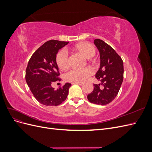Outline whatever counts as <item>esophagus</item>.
Segmentation results:
<instances>
[{
	"mask_svg": "<svg viewBox=\"0 0 152 152\" xmlns=\"http://www.w3.org/2000/svg\"><path fill=\"white\" fill-rule=\"evenodd\" d=\"M79 84L80 86H82L84 84V82H72V84Z\"/></svg>",
	"mask_w": 152,
	"mask_h": 152,
	"instance_id": "obj_1",
	"label": "esophagus"
}]
</instances>
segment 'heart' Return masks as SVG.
I'll return each mask as SVG.
<instances>
[{
  "label": "heart",
  "mask_w": 152,
  "mask_h": 152,
  "mask_svg": "<svg viewBox=\"0 0 152 152\" xmlns=\"http://www.w3.org/2000/svg\"><path fill=\"white\" fill-rule=\"evenodd\" d=\"M74 49L80 53L86 58L89 59L93 57L96 53V49L89 42H81L77 44ZM56 62L58 66L61 70H66L69 66L68 55L64 50H61L57 53ZM94 71L89 67L83 69H72L66 73L65 79L67 81L82 82L86 80L88 77L93 74Z\"/></svg>",
  "instance_id": "obj_1"
}]
</instances>
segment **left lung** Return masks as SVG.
Returning a JSON list of instances; mask_svg holds the SVG:
<instances>
[{
    "label": "left lung",
    "instance_id": "left-lung-1",
    "mask_svg": "<svg viewBox=\"0 0 152 152\" xmlns=\"http://www.w3.org/2000/svg\"><path fill=\"white\" fill-rule=\"evenodd\" d=\"M94 43L100 55V66L96 73V78L100 84H94V89L87 95L89 102L99 105L112 102L118 94L124 78L123 61L111 46L100 39Z\"/></svg>",
    "mask_w": 152,
    "mask_h": 152
}]
</instances>
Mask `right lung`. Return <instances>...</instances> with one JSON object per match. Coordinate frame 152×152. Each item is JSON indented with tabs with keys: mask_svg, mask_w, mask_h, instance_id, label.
Listing matches in <instances>:
<instances>
[{
	"mask_svg": "<svg viewBox=\"0 0 152 152\" xmlns=\"http://www.w3.org/2000/svg\"><path fill=\"white\" fill-rule=\"evenodd\" d=\"M69 42L50 40L33 54L26 69L25 79L38 102L45 106H58L66 99L71 84L66 83L55 90L51 85L60 80L56 56L59 49Z\"/></svg>",
	"mask_w": 152,
	"mask_h": 152,
	"instance_id": "obj_1",
	"label": "right lung"
}]
</instances>
